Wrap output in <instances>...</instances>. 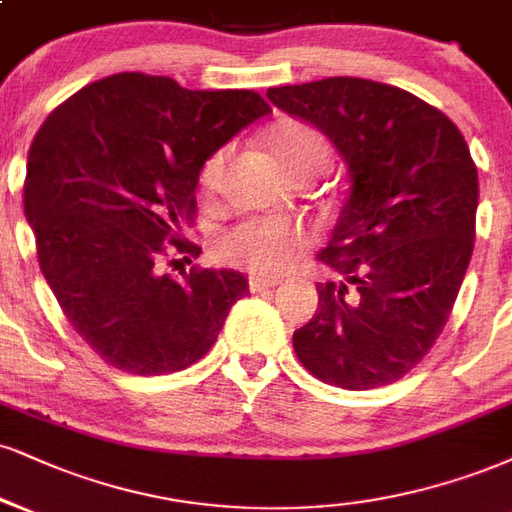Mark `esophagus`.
I'll return each instance as SVG.
<instances>
[{"label":"esophagus","mask_w":512,"mask_h":512,"mask_svg":"<svg viewBox=\"0 0 512 512\" xmlns=\"http://www.w3.org/2000/svg\"><path fill=\"white\" fill-rule=\"evenodd\" d=\"M250 291L252 293H260V291H267V288H274L279 286V279H269V276H250Z\"/></svg>","instance_id":"34e87169"}]
</instances>
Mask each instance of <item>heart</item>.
I'll list each match as a JSON object with an SVG mask.
<instances>
[{
    "label": "heart",
    "instance_id": "obj_1",
    "mask_svg": "<svg viewBox=\"0 0 512 512\" xmlns=\"http://www.w3.org/2000/svg\"><path fill=\"white\" fill-rule=\"evenodd\" d=\"M269 152L288 176L319 174L331 162V145L322 131L303 121L279 123L267 138ZM226 150H217L202 164L200 183L207 193L217 190L224 174ZM312 245V233L303 224L279 217L245 219L221 231L214 250L224 262L257 276L288 272Z\"/></svg>",
    "mask_w": 512,
    "mask_h": 512
}]
</instances>
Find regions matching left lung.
<instances>
[{
  "label": "left lung",
  "mask_w": 512,
  "mask_h": 512,
  "mask_svg": "<svg viewBox=\"0 0 512 512\" xmlns=\"http://www.w3.org/2000/svg\"><path fill=\"white\" fill-rule=\"evenodd\" d=\"M267 97L319 128L350 176L319 252L343 279L317 283L295 355L324 384H393L432 350L470 264L479 202L470 147L446 114L377 80L336 76Z\"/></svg>",
  "instance_id": "left-lung-1"
}]
</instances>
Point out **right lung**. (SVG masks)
Wrapping results in <instances>:
<instances>
[{
	"label": "right lung",
	"instance_id": "right-lung-1",
	"mask_svg": "<svg viewBox=\"0 0 512 512\" xmlns=\"http://www.w3.org/2000/svg\"><path fill=\"white\" fill-rule=\"evenodd\" d=\"M267 114L252 90H188L126 71L85 85L42 123L26 219L54 298L107 365L140 377L190 367L248 293L233 269L174 279L162 260L166 243L200 252L178 233L195 214L202 164Z\"/></svg>",
	"mask_w": 512,
	"mask_h": 512
}]
</instances>
